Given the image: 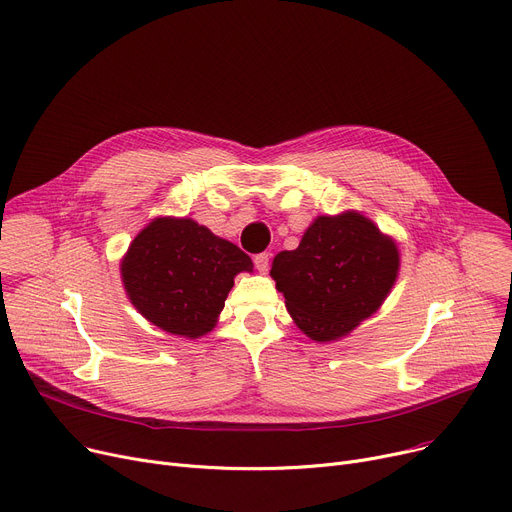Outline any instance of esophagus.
<instances>
[{
    "instance_id": "34e87169",
    "label": "esophagus",
    "mask_w": 512,
    "mask_h": 512,
    "mask_svg": "<svg viewBox=\"0 0 512 512\" xmlns=\"http://www.w3.org/2000/svg\"><path fill=\"white\" fill-rule=\"evenodd\" d=\"M255 267L261 271V274H265V271L269 269V255L267 253L255 255Z\"/></svg>"
}]
</instances>
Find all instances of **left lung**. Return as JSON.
<instances>
[{"instance_id":"1","label":"left lung","mask_w":512,"mask_h":512,"mask_svg":"<svg viewBox=\"0 0 512 512\" xmlns=\"http://www.w3.org/2000/svg\"><path fill=\"white\" fill-rule=\"evenodd\" d=\"M393 238L356 210L317 216L294 251L274 257L269 276L296 327L313 342L350 335L381 309L399 274Z\"/></svg>"}]
</instances>
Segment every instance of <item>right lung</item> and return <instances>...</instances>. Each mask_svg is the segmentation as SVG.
Segmentation results:
<instances>
[{"label": "right lung", "instance_id": "right-lung-1", "mask_svg": "<svg viewBox=\"0 0 512 512\" xmlns=\"http://www.w3.org/2000/svg\"><path fill=\"white\" fill-rule=\"evenodd\" d=\"M119 269L135 311L170 335L197 339L216 327L234 278L251 274L253 261L191 218L158 216L135 234Z\"/></svg>", "mask_w": 512, "mask_h": 512}]
</instances>
